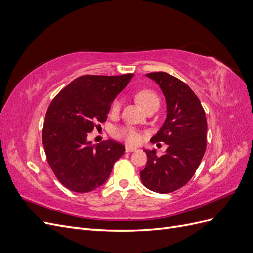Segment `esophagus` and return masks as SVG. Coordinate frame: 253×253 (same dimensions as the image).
I'll list each match as a JSON object with an SVG mask.
<instances>
[{
    "mask_svg": "<svg viewBox=\"0 0 253 253\" xmlns=\"http://www.w3.org/2000/svg\"><path fill=\"white\" fill-rule=\"evenodd\" d=\"M137 149L133 148V147H129V145H126V152H135Z\"/></svg>",
    "mask_w": 253,
    "mask_h": 253,
    "instance_id": "34e87169",
    "label": "esophagus"
}]
</instances>
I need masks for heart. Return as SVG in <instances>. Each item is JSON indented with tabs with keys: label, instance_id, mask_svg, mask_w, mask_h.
<instances>
[{
	"label": "heart",
	"instance_id": "obj_1",
	"mask_svg": "<svg viewBox=\"0 0 253 253\" xmlns=\"http://www.w3.org/2000/svg\"><path fill=\"white\" fill-rule=\"evenodd\" d=\"M137 100L143 106L145 110H149L153 106H159V98L155 91L151 89H143L136 95ZM121 106V100L119 98H116L112 103L111 111L112 113H118ZM114 136L118 139L126 141L128 144H137L141 140V135L137 129L131 126H118L114 129Z\"/></svg>",
	"mask_w": 253,
	"mask_h": 253
}]
</instances>
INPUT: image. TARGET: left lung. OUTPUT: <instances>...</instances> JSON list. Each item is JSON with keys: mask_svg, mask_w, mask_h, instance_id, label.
Returning a JSON list of instances; mask_svg holds the SVG:
<instances>
[{"mask_svg": "<svg viewBox=\"0 0 253 253\" xmlns=\"http://www.w3.org/2000/svg\"><path fill=\"white\" fill-rule=\"evenodd\" d=\"M163 90L167 118L151 141L169 145L157 156L155 150H144L147 165L140 178L148 189L157 193H171L192 178L207 147V119L200 99L185 82L165 72L149 73Z\"/></svg>", "mask_w": 253, "mask_h": 253, "instance_id": "left-lung-1", "label": "left lung"}]
</instances>
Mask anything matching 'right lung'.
I'll use <instances>...</instances> for the list:
<instances>
[{
  "label": "right lung",
  "mask_w": 253,
  "mask_h": 253,
  "mask_svg": "<svg viewBox=\"0 0 253 253\" xmlns=\"http://www.w3.org/2000/svg\"><path fill=\"white\" fill-rule=\"evenodd\" d=\"M84 75L52 99L45 116L42 142L48 165L68 190L86 193L108 180L124 144L105 140L91 144L87 133L108 118L114 99L133 78Z\"/></svg>",
  "instance_id": "1"
}]
</instances>
